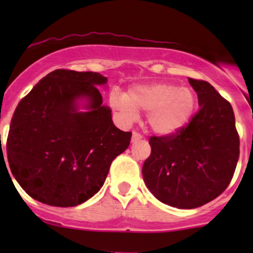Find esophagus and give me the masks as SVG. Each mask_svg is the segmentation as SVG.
I'll return each mask as SVG.
<instances>
[{
	"mask_svg": "<svg viewBox=\"0 0 253 253\" xmlns=\"http://www.w3.org/2000/svg\"><path fill=\"white\" fill-rule=\"evenodd\" d=\"M142 138H143V136L141 133H139V132H137V131L132 132V142H137V141H139V139H142Z\"/></svg>",
	"mask_w": 253,
	"mask_h": 253,
	"instance_id": "obj_1",
	"label": "esophagus"
}]
</instances>
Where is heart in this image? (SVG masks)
Returning <instances> with one entry per match:
<instances>
[{
    "label": "heart",
    "instance_id": "1",
    "mask_svg": "<svg viewBox=\"0 0 253 253\" xmlns=\"http://www.w3.org/2000/svg\"><path fill=\"white\" fill-rule=\"evenodd\" d=\"M126 121L138 116V111H148L147 121L159 133H174L182 128L192 116L196 96L191 89L178 88L169 83H155L132 88L125 94L114 93L110 98Z\"/></svg>",
    "mask_w": 253,
    "mask_h": 253
}]
</instances>
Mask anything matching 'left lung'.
I'll list each match as a JSON object with an SVG mask.
<instances>
[{"mask_svg":"<svg viewBox=\"0 0 253 253\" xmlns=\"http://www.w3.org/2000/svg\"><path fill=\"white\" fill-rule=\"evenodd\" d=\"M200 110L174 133L152 136L142 174L155 198L192 209L220 196L230 183L240 155L233 108L213 85L188 78Z\"/></svg>","mask_w":253,"mask_h":253,"instance_id":"left-lung-1","label":"left lung"}]
</instances>
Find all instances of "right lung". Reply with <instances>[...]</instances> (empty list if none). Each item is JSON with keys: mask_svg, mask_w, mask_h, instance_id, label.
Here are the masks:
<instances>
[{"mask_svg": "<svg viewBox=\"0 0 253 253\" xmlns=\"http://www.w3.org/2000/svg\"><path fill=\"white\" fill-rule=\"evenodd\" d=\"M95 72L55 70L19 101L7 137L9 168L23 190L39 202L75 207L105 182L112 160L129 145L132 133L115 127L96 85ZM88 99L78 113L75 100Z\"/></svg>", "mask_w": 253, "mask_h": 253, "instance_id": "add662e5", "label": "right lung"}]
</instances>
